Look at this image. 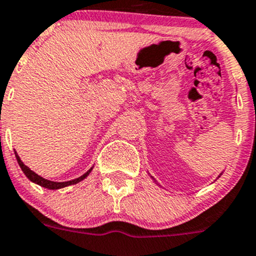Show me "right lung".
Here are the masks:
<instances>
[{"instance_id":"1","label":"right lung","mask_w":256,"mask_h":256,"mask_svg":"<svg viewBox=\"0 0 256 256\" xmlns=\"http://www.w3.org/2000/svg\"><path fill=\"white\" fill-rule=\"evenodd\" d=\"M14 155H16L17 162H18L20 168H22V171H24V175H26L27 178H28L30 180L32 181V182L38 184V185H40V186H42V188H50V190H56V188H65V186L74 185V184L80 182V181H81V180H84V178H85L86 176H88V174L91 172V170H92V168H90V170H88V172L84 174V175H82V176H80V178H75V180L65 181V182H56V181H50V180H47V178H41V176H40V175H37L36 172H34V171H32V170H30V168H27V166L24 165V162H22L21 158H20V156L17 155L16 152H14Z\"/></svg>"}]
</instances>
